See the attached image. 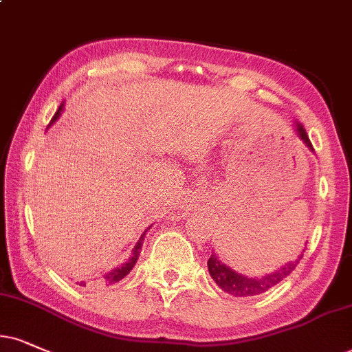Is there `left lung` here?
<instances>
[{
  "label": "left lung",
  "mask_w": 352,
  "mask_h": 352,
  "mask_svg": "<svg viewBox=\"0 0 352 352\" xmlns=\"http://www.w3.org/2000/svg\"><path fill=\"white\" fill-rule=\"evenodd\" d=\"M296 133L299 135L300 140L304 141L307 148L314 151L312 143H310L304 126H302V123L299 122H296ZM302 256H304V250L299 253V256H297L296 260L287 261V263L281 266V268L271 271V273H266L263 276H255V278H253V276L237 273V271L230 268V266L222 263L219 256L212 252V255L209 256L208 260V271L209 274H211L212 281H214L222 291L228 292V294L234 297H253L270 291V289L274 287L276 284L281 283L284 278H287V276L294 271Z\"/></svg>",
  "instance_id": "1"
}]
</instances>
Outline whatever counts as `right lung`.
Here are the masks:
<instances>
[{"mask_svg":"<svg viewBox=\"0 0 352 352\" xmlns=\"http://www.w3.org/2000/svg\"><path fill=\"white\" fill-rule=\"evenodd\" d=\"M63 105H65V104H61V105H60V109L56 110L55 117L52 118V122H50V124H48V126H52V124L55 123L58 118H60L61 112H63ZM149 229H151V226H149L148 229L144 230L143 234H141V237H140V240H138V242H136L135 248H133V252H131V256L128 258V261H124L123 265H120V266H117V268H113L112 271H109V273H105V274H104V278H102V281H104L105 284H115V283L122 281V279L124 278V276H126L128 273H130V271L133 270V266L136 265V261H138V256H140V253H141V248H143V243H144L146 232H148ZM79 286H86V281H81V283H79Z\"/></svg>","mask_w":352,"mask_h":352,"instance_id":"right-lung-1","label":"right lung"}]
</instances>
